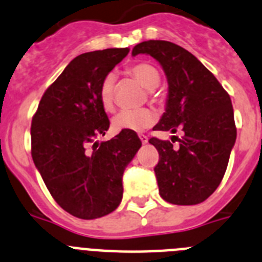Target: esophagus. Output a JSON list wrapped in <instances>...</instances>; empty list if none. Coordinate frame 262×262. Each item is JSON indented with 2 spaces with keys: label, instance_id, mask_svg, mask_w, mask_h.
Here are the masks:
<instances>
[{
  "label": "esophagus",
  "instance_id": "obj_1",
  "mask_svg": "<svg viewBox=\"0 0 262 262\" xmlns=\"http://www.w3.org/2000/svg\"><path fill=\"white\" fill-rule=\"evenodd\" d=\"M139 138H140V140H142L143 144H147L148 143V138L145 135H139Z\"/></svg>",
  "mask_w": 262,
  "mask_h": 262
}]
</instances>
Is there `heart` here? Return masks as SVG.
Masks as SVG:
<instances>
[{
  "label": "heart",
  "mask_w": 262,
  "mask_h": 262,
  "mask_svg": "<svg viewBox=\"0 0 262 262\" xmlns=\"http://www.w3.org/2000/svg\"><path fill=\"white\" fill-rule=\"evenodd\" d=\"M128 73L143 85L145 89L151 90L149 93L154 94L160 84V73L154 66L148 62H138L128 69ZM115 94V77L114 75H107L103 78L101 88H99V99L103 108L107 111L114 107ZM156 113L151 108H139V110H123L118 113L113 119V127L117 131H134V133H143L156 122Z\"/></svg>",
  "instance_id": "1"
}]
</instances>
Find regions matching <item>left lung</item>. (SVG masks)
Masks as SVG:
<instances>
[{"instance_id":"8db88e82","label":"left lung","mask_w":262,"mask_h":262,"mask_svg":"<svg viewBox=\"0 0 262 262\" xmlns=\"http://www.w3.org/2000/svg\"><path fill=\"white\" fill-rule=\"evenodd\" d=\"M151 55L168 80L165 113L155 131L184 133L180 148L149 139L159 152L155 166L160 195L173 205H196L216 190L236 142L231 98L219 81L193 53L166 40L134 47L133 56Z\"/></svg>"}]
</instances>
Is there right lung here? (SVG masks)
<instances>
[{
  "mask_svg": "<svg viewBox=\"0 0 262 262\" xmlns=\"http://www.w3.org/2000/svg\"><path fill=\"white\" fill-rule=\"evenodd\" d=\"M128 51L107 48L75 57L46 90L32 117L34 164L57 205L80 219L117 209L124 169L142 147L136 133L126 129L96 142L110 126L99 88Z\"/></svg>",
  "mask_w": 262,
  "mask_h": 262,
  "instance_id": "right-lung-1",
  "label": "right lung"
}]
</instances>
